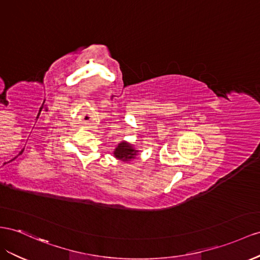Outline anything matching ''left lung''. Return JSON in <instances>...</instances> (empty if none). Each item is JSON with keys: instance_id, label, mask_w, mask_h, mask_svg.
<instances>
[{"instance_id": "left-lung-1", "label": "left lung", "mask_w": 260, "mask_h": 260, "mask_svg": "<svg viewBox=\"0 0 260 260\" xmlns=\"http://www.w3.org/2000/svg\"><path fill=\"white\" fill-rule=\"evenodd\" d=\"M138 154L139 150L135 148V146L125 141L117 144L114 152H113L114 157L123 162H131L132 160H135Z\"/></svg>"}]
</instances>
